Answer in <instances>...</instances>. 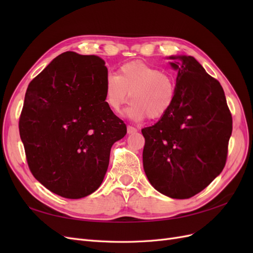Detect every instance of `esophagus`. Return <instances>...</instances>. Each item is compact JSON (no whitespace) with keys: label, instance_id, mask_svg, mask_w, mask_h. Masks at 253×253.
I'll return each instance as SVG.
<instances>
[{"label":"esophagus","instance_id":"esophagus-1","mask_svg":"<svg viewBox=\"0 0 253 253\" xmlns=\"http://www.w3.org/2000/svg\"><path fill=\"white\" fill-rule=\"evenodd\" d=\"M126 131H127V134H134V133L137 132V128L132 126H127Z\"/></svg>","mask_w":253,"mask_h":253}]
</instances>
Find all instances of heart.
<instances>
[{
    "instance_id": "1",
    "label": "heart",
    "mask_w": 253,
    "mask_h": 253,
    "mask_svg": "<svg viewBox=\"0 0 253 253\" xmlns=\"http://www.w3.org/2000/svg\"><path fill=\"white\" fill-rule=\"evenodd\" d=\"M103 89L105 102L115 114L121 112L131 94L133 103L126 113L134 120L164 117L172 108L176 94L170 75L141 61L125 63L117 75H106Z\"/></svg>"
}]
</instances>
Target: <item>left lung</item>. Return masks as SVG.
Segmentation results:
<instances>
[{
	"label": "left lung",
	"instance_id": "8db88e82",
	"mask_svg": "<svg viewBox=\"0 0 253 253\" xmlns=\"http://www.w3.org/2000/svg\"><path fill=\"white\" fill-rule=\"evenodd\" d=\"M177 71L175 100L144 127L145 175L158 192L176 200L200 193L226 165L232 116L219 82L191 56L170 57Z\"/></svg>",
	"mask_w": 253,
	"mask_h": 253
}]
</instances>
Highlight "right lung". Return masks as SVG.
I'll return each instance as SVG.
<instances>
[{"mask_svg": "<svg viewBox=\"0 0 253 253\" xmlns=\"http://www.w3.org/2000/svg\"><path fill=\"white\" fill-rule=\"evenodd\" d=\"M100 57L66 51L27 87L19 120L26 160L35 178L65 198L85 197L100 187L111 148L126 126L108 106Z\"/></svg>", "mask_w": 253, "mask_h": 253, "instance_id": "obj_1", "label": "right lung"}]
</instances>
